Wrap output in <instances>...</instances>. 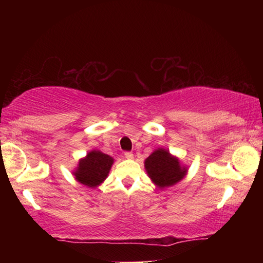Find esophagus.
Instances as JSON below:
<instances>
[{
  "label": "esophagus",
  "mask_w": 263,
  "mask_h": 263,
  "mask_svg": "<svg viewBox=\"0 0 263 263\" xmlns=\"http://www.w3.org/2000/svg\"><path fill=\"white\" fill-rule=\"evenodd\" d=\"M124 155H125V158L128 159V160H132L133 158H135V157H133V154H132L131 152H125V154H124Z\"/></svg>",
  "instance_id": "obj_1"
}]
</instances>
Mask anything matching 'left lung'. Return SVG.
Listing matches in <instances>:
<instances>
[{"label":"left lung","instance_id":"1","mask_svg":"<svg viewBox=\"0 0 263 263\" xmlns=\"http://www.w3.org/2000/svg\"><path fill=\"white\" fill-rule=\"evenodd\" d=\"M144 164L151 181L161 190L179 183L188 173V166L166 148L154 149Z\"/></svg>","mask_w":263,"mask_h":263}]
</instances>
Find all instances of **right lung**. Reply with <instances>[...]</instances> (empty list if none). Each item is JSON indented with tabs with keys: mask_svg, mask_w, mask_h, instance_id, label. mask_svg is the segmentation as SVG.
<instances>
[{
	"mask_svg": "<svg viewBox=\"0 0 263 263\" xmlns=\"http://www.w3.org/2000/svg\"><path fill=\"white\" fill-rule=\"evenodd\" d=\"M114 162L115 160L110 155L99 149H92L87 153L86 157L79 160L78 167L72 174L81 184L88 188H97L108 177Z\"/></svg>",
	"mask_w": 263,
	"mask_h": 263,
	"instance_id": "right-lung-1",
	"label": "right lung"
}]
</instances>
